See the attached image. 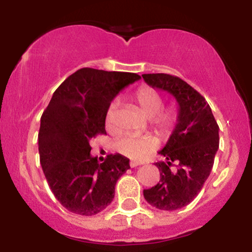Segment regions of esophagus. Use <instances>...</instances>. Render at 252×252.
Returning a JSON list of instances; mask_svg holds the SVG:
<instances>
[{
    "label": "esophagus",
    "mask_w": 252,
    "mask_h": 252,
    "mask_svg": "<svg viewBox=\"0 0 252 252\" xmlns=\"http://www.w3.org/2000/svg\"><path fill=\"white\" fill-rule=\"evenodd\" d=\"M130 167L131 168H134V167H137V166H141L142 164V162H140V161H130Z\"/></svg>",
    "instance_id": "obj_1"
}]
</instances>
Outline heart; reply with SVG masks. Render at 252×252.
Instances as JSON below:
<instances>
[{
  "mask_svg": "<svg viewBox=\"0 0 252 252\" xmlns=\"http://www.w3.org/2000/svg\"><path fill=\"white\" fill-rule=\"evenodd\" d=\"M134 100L141 112L149 120H152L154 128L161 135H168L175 123V114L173 110H162V98L158 91L150 88H141L135 92ZM118 103L114 100L109 105L105 114V123L108 126L114 124ZM115 149L120 154L130 158H143L150 150L155 149L156 141L149 136L123 135L115 142Z\"/></svg>",
  "mask_w": 252,
  "mask_h": 252,
  "instance_id": "b5f03b06",
  "label": "heart"
}]
</instances>
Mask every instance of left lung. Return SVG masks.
Returning a JSON list of instances; mask_svg holds the SVG:
<instances>
[{
    "mask_svg": "<svg viewBox=\"0 0 252 252\" xmlns=\"http://www.w3.org/2000/svg\"><path fill=\"white\" fill-rule=\"evenodd\" d=\"M142 77L149 86L167 91L178 103V123L158 152L166 161L155 163L160 181L143 189L152 206L175 211L189 205L209 178L219 148V126L206 99L179 77L166 73Z\"/></svg>",
    "mask_w": 252,
    "mask_h": 252,
    "instance_id": "obj_1",
    "label": "left lung"
}]
</instances>
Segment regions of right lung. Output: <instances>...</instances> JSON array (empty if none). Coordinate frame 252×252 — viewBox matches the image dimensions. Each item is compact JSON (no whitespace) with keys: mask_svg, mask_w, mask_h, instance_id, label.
I'll return each mask as SVG.
<instances>
[{"mask_svg":"<svg viewBox=\"0 0 252 252\" xmlns=\"http://www.w3.org/2000/svg\"><path fill=\"white\" fill-rule=\"evenodd\" d=\"M141 77L129 72L80 68L56 90L40 121V163L58 201L70 212L94 216L111 204L129 158L91 156L90 141L105 131V114L118 92Z\"/></svg>","mask_w":252,"mask_h":252,"instance_id":"right-lung-1","label":"right lung"}]
</instances>
